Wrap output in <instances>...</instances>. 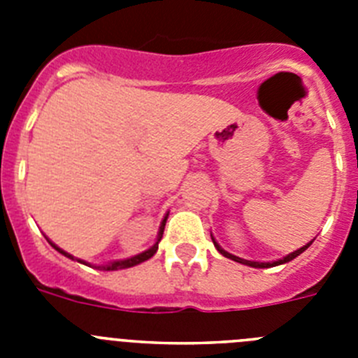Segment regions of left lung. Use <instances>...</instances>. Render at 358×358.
Here are the masks:
<instances>
[{
    "label": "left lung",
    "instance_id": "left-lung-1",
    "mask_svg": "<svg viewBox=\"0 0 358 358\" xmlns=\"http://www.w3.org/2000/svg\"><path fill=\"white\" fill-rule=\"evenodd\" d=\"M211 240H213L215 248H217V251L220 252V255H224V256H226V258H229V260H233V262H238V264L249 265V267H256V268L276 267V265L287 264V262L294 260V258H296V256H299V255H301L303 251H306V249H308L310 245H312V242H314V240H312V242H308V243H306V245H303V248H299V249H297V251L290 252V255H287L285 258H281V260H278V262H251V260H243V258H238V256H235V255H229V252H227V251H224V249L220 248V245H218L217 242H215V238H213V236H211Z\"/></svg>",
    "mask_w": 358,
    "mask_h": 358
}]
</instances>
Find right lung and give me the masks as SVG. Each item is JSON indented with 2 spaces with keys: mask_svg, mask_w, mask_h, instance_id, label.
<instances>
[{
  "mask_svg": "<svg viewBox=\"0 0 358 358\" xmlns=\"http://www.w3.org/2000/svg\"><path fill=\"white\" fill-rule=\"evenodd\" d=\"M166 218H169V215H166V217L163 218V222H161V226H159V233H157L156 243H154V245H152L150 249H147V251L140 252V255L132 256V258H127V260H118V262H110V264H107V265H98L96 268H100V271H118V268L134 267V265H138V264H141V262H145V260H148V258H152V256L156 255L157 245H159V240H161V236H163V231H164V224H166ZM48 242H50V240H48ZM50 245H52L53 249H57V251L61 252V255H64V256H68V258H71V260H77V262H80V264H85V262L78 260V258L71 256V255H69V252L62 251L61 248H57V245L53 242H50ZM85 265H87V264H85Z\"/></svg>",
  "mask_w": 358,
  "mask_h": 358,
  "instance_id": "right-lung-1",
  "label": "right lung"
}]
</instances>
